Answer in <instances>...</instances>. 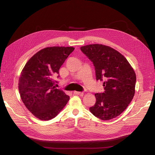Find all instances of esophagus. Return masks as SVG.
<instances>
[{
    "instance_id": "obj_1",
    "label": "esophagus",
    "mask_w": 155,
    "mask_h": 155,
    "mask_svg": "<svg viewBox=\"0 0 155 155\" xmlns=\"http://www.w3.org/2000/svg\"><path fill=\"white\" fill-rule=\"evenodd\" d=\"M74 94L76 95H82L83 94V92H78V91H74Z\"/></svg>"
}]
</instances>
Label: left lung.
<instances>
[{
    "mask_svg": "<svg viewBox=\"0 0 155 155\" xmlns=\"http://www.w3.org/2000/svg\"><path fill=\"white\" fill-rule=\"evenodd\" d=\"M80 49L92 62L96 80L103 81L105 90L95 94L96 104L90 111L103 120L116 118L134 97L137 78L133 68L123 55L108 46L94 44Z\"/></svg>",
    "mask_w": 155,
    "mask_h": 155,
    "instance_id": "1",
    "label": "left lung"
}]
</instances>
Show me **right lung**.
Here are the masks:
<instances>
[{"mask_svg": "<svg viewBox=\"0 0 155 155\" xmlns=\"http://www.w3.org/2000/svg\"><path fill=\"white\" fill-rule=\"evenodd\" d=\"M73 47L52 46L42 49L28 60L18 79V91L26 107L37 118L47 121L57 116L70 97L55 88L54 77Z\"/></svg>", "mask_w": 155, "mask_h": 155, "instance_id": "1", "label": "right lung"}]
</instances>
